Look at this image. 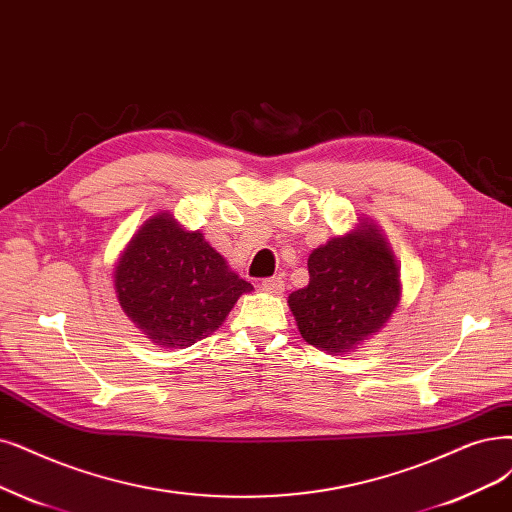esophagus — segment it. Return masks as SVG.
<instances>
[{
	"label": "esophagus",
	"instance_id": "obj_1",
	"mask_svg": "<svg viewBox=\"0 0 512 512\" xmlns=\"http://www.w3.org/2000/svg\"><path fill=\"white\" fill-rule=\"evenodd\" d=\"M261 289L268 291V293H274V295H280L282 291H285V280H282L280 276L263 278V280H261Z\"/></svg>",
	"mask_w": 512,
	"mask_h": 512
}]
</instances>
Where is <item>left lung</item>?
<instances>
[{
    "mask_svg": "<svg viewBox=\"0 0 512 512\" xmlns=\"http://www.w3.org/2000/svg\"><path fill=\"white\" fill-rule=\"evenodd\" d=\"M310 282L289 295L301 337L327 352H348L377 333L399 304V270L375 227L318 246Z\"/></svg>",
    "mask_w": 512,
    "mask_h": 512,
    "instance_id": "obj_1",
    "label": "left lung"
}]
</instances>
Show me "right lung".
<instances>
[{"instance_id": "obj_1", "label": "right lung", "mask_w": 512, "mask_h": 512, "mask_svg": "<svg viewBox=\"0 0 512 512\" xmlns=\"http://www.w3.org/2000/svg\"><path fill=\"white\" fill-rule=\"evenodd\" d=\"M251 289L200 232L181 230L170 215L149 219L116 268L120 306L166 348H187L211 335Z\"/></svg>"}]
</instances>
